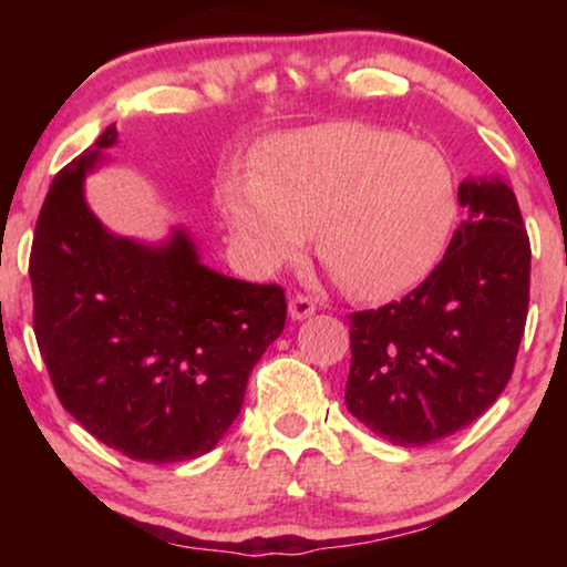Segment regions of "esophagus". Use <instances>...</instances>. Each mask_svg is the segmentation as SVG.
<instances>
[{
	"label": "esophagus",
	"mask_w": 567,
	"mask_h": 567,
	"mask_svg": "<svg viewBox=\"0 0 567 567\" xmlns=\"http://www.w3.org/2000/svg\"><path fill=\"white\" fill-rule=\"evenodd\" d=\"M317 309V301L312 297H307V293H293L291 301H289V315L293 320H307V317H312Z\"/></svg>",
	"instance_id": "esophagus-1"
}]
</instances>
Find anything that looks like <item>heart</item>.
Wrapping results in <instances>:
<instances>
[{"instance_id": "heart-1", "label": "heart", "mask_w": 567, "mask_h": 567, "mask_svg": "<svg viewBox=\"0 0 567 567\" xmlns=\"http://www.w3.org/2000/svg\"><path fill=\"white\" fill-rule=\"evenodd\" d=\"M221 204L266 268L297 260L317 227L320 260L363 301L421 286L460 216L454 173L436 146L355 121L270 138L255 175L224 177Z\"/></svg>"}]
</instances>
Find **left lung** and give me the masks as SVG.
<instances>
[{
	"label": "left lung",
	"mask_w": 567,
	"mask_h": 567,
	"mask_svg": "<svg viewBox=\"0 0 567 567\" xmlns=\"http://www.w3.org/2000/svg\"><path fill=\"white\" fill-rule=\"evenodd\" d=\"M470 208L436 270L408 297L348 315L346 405L392 444L425 446L506 390L529 312L532 247L514 190L467 181Z\"/></svg>",
	"instance_id": "8db88e82"
}]
</instances>
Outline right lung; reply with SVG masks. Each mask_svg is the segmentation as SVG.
Listing matches in <instances>:
<instances>
[{
	"instance_id": "obj_1",
	"label": "right lung",
	"mask_w": 567,
	"mask_h": 567,
	"mask_svg": "<svg viewBox=\"0 0 567 567\" xmlns=\"http://www.w3.org/2000/svg\"><path fill=\"white\" fill-rule=\"evenodd\" d=\"M115 136L107 126L45 193L28 268L35 340L59 402L97 441L136 462L196 460L235 423L286 293L200 266L183 229L162 247L111 235L82 181Z\"/></svg>"
}]
</instances>
